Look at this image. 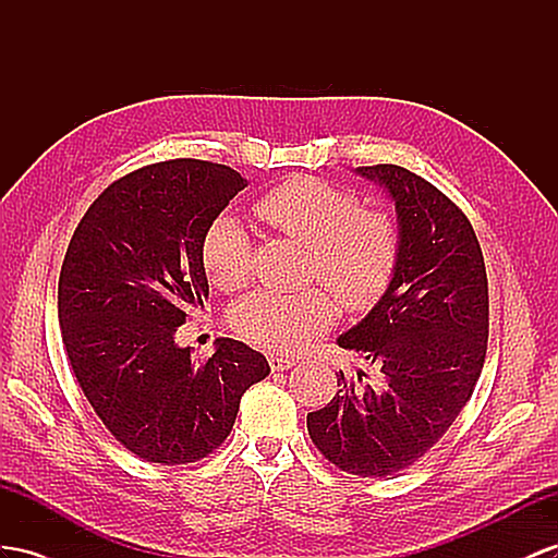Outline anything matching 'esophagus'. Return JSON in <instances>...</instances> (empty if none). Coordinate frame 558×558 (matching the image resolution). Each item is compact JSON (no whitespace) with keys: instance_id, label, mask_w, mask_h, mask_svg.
Masks as SVG:
<instances>
[{"instance_id":"1","label":"esophagus","mask_w":558,"mask_h":558,"mask_svg":"<svg viewBox=\"0 0 558 558\" xmlns=\"http://www.w3.org/2000/svg\"><path fill=\"white\" fill-rule=\"evenodd\" d=\"M268 363H270V369H274V373H282V369H290L296 361L292 359V355L270 353V355H268Z\"/></svg>"}]
</instances>
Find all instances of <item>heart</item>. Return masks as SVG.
<instances>
[{
  "instance_id": "1",
  "label": "heart",
  "mask_w": 558,
  "mask_h": 558,
  "mask_svg": "<svg viewBox=\"0 0 558 558\" xmlns=\"http://www.w3.org/2000/svg\"><path fill=\"white\" fill-rule=\"evenodd\" d=\"M254 209L311 247V278L330 287L344 308L365 311L387 290L398 252L396 228L387 214L363 209L353 193L316 177H294L264 193ZM203 262L217 288L240 290L252 274L245 226L233 217L214 221ZM329 291L320 284L302 292L256 290L235 304L233 327L256 347L296 351L332 325L337 302Z\"/></svg>"
}]
</instances>
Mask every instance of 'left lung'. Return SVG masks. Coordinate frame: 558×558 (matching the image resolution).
Returning <instances> with one entry per match:
<instances>
[{
	"instance_id": "left-lung-1",
	"label": "left lung",
	"mask_w": 558,
	"mask_h": 558,
	"mask_svg": "<svg viewBox=\"0 0 558 558\" xmlns=\"http://www.w3.org/2000/svg\"><path fill=\"white\" fill-rule=\"evenodd\" d=\"M396 205L398 252L387 292L337 339L375 369L337 373V393L308 412L311 440L363 478L415 464L474 393L488 349V278L464 211L398 165L355 169Z\"/></svg>"
}]
</instances>
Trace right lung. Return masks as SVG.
I'll return each mask as SVG.
<instances>
[{
	"instance_id": "add662e5",
	"label": "right lung",
	"mask_w": 558,
	"mask_h": 558,
	"mask_svg": "<svg viewBox=\"0 0 558 558\" xmlns=\"http://www.w3.org/2000/svg\"><path fill=\"white\" fill-rule=\"evenodd\" d=\"M245 185L235 169L191 157L141 167L94 199L68 245V361L98 420L146 462L189 464L217 450L242 393L270 373L238 339H217L211 359L195 361L174 337L209 294V226Z\"/></svg>"
}]
</instances>
